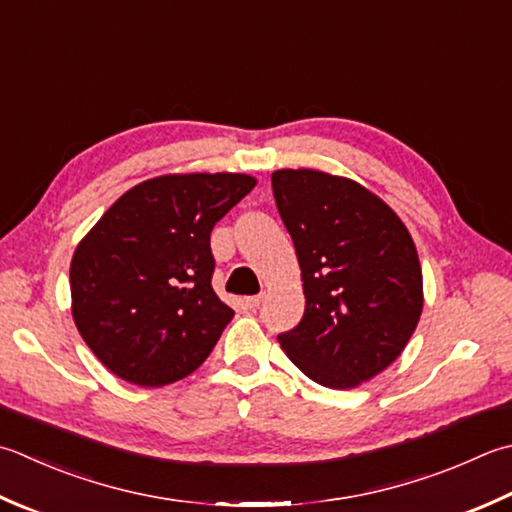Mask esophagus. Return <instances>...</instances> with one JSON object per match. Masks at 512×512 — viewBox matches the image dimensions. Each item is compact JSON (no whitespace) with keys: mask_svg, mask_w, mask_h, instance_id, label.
Wrapping results in <instances>:
<instances>
[{"mask_svg":"<svg viewBox=\"0 0 512 512\" xmlns=\"http://www.w3.org/2000/svg\"><path fill=\"white\" fill-rule=\"evenodd\" d=\"M264 302V295H253V297H246V306L248 308H259V304Z\"/></svg>","mask_w":512,"mask_h":512,"instance_id":"obj_1","label":"esophagus"}]
</instances>
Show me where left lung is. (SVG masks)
<instances>
[{
  "label": "left lung",
  "instance_id": "left-lung-1",
  "mask_svg": "<svg viewBox=\"0 0 512 512\" xmlns=\"http://www.w3.org/2000/svg\"><path fill=\"white\" fill-rule=\"evenodd\" d=\"M306 308L277 339L306 377L346 390L402 355L424 308L417 248L402 219L353 179L313 168L273 173Z\"/></svg>",
  "mask_w": 512,
  "mask_h": 512
}]
</instances>
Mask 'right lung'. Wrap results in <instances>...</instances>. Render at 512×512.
Returning <instances> with one entry per match:
<instances>
[{"mask_svg":"<svg viewBox=\"0 0 512 512\" xmlns=\"http://www.w3.org/2000/svg\"><path fill=\"white\" fill-rule=\"evenodd\" d=\"M255 184L244 173L146 179L77 244L70 308L110 373L157 388L204 364L235 315L210 286V230Z\"/></svg>","mask_w":512,"mask_h":512,"instance_id":"1","label":"right lung"}]
</instances>
